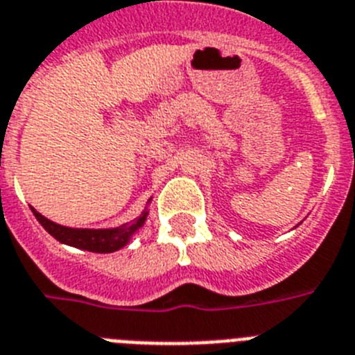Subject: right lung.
Segmentation results:
<instances>
[{"instance_id": "obj_1", "label": "right lung", "mask_w": 355, "mask_h": 355, "mask_svg": "<svg viewBox=\"0 0 355 355\" xmlns=\"http://www.w3.org/2000/svg\"><path fill=\"white\" fill-rule=\"evenodd\" d=\"M150 201V199H148ZM32 208L35 219L41 223V226L50 233L51 237L57 239L62 244L78 248V250L93 251V253H113V251L122 250L129 244L131 237L141 228L147 220L148 210L145 208L140 217H136L132 223H125L118 228H105V230H89V228H68L62 224H57L53 220L46 219L44 215L39 214L33 207Z\"/></svg>"}]
</instances>
